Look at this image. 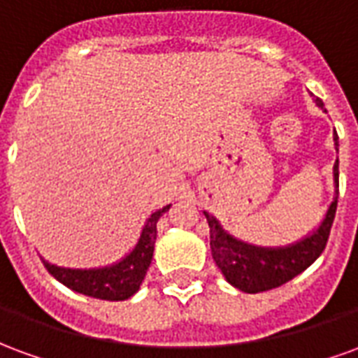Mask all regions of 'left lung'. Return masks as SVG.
I'll use <instances>...</instances> for the list:
<instances>
[{"mask_svg":"<svg viewBox=\"0 0 358 358\" xmlns=\"http://www.w3.org/2000/svg\"><path fill=\"white\" fill-rule=\"evenodd\" d=\"M316 105L324 107L322 99L316 97ZM336 151H338V136H334ZM339 161L336 159L334 164V182H336V197L331 201L330 209L326 213L322 224L315 232L307 236L305 240L297 241L293 245L278 249L257 248L243 241H238L230 234L222 230L217 218L205 213L210 228V253L213 259L224 278L241 292L261 293L274 289L278 285L289 282L292 278L307 270L320 257L326 248V241L330 238L331 224L338 209L339 194Z\"/></svg>","mask_w":358,"mask_h":358,"instance_id":"1","label":"left lung"}]
</instances>
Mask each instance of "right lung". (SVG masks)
I'll return each mask as SVG.
<instances>
[{"label": "right lung", "mask_w": 358, "mask_h": 358, "mask_svg": "<svg viewBox=\"0 0 358 358\" xmlns=\"http://www.w3.org/2000/svg\"><path fill=\"white\" fill-rule=\"evenodd\" d=\"M169 209H171V205L155 210L148 218L136 248L120 263L92 270L61 268V266L45 263V261H43V266L48 268L51 276L66 287H71L73 292L105 301L128 299L140 289L141 282L145 278V272L153 259V249H155L157 222L163 217V213H166Z\"/></svg>", "instance_id": "1"}]
</instances>
